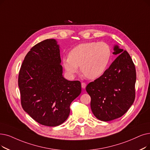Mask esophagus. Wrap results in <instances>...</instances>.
<instances>
[{
    "label": "esophagus",
    "instance_id": "esophagus-1",
    "mask_svg": "<svg viewBox=\"0 0 150 150\" xmlns=\"http://www.w3.org/2000/svg\"><path fill=\"white\" fill-rule=\"evenodd\" d=\"M86 86V84L85 83H81V87L83 89H84Z\"/></svg>",
    "mask_w": 150,
    "mask_h": 150
}]
</instances>
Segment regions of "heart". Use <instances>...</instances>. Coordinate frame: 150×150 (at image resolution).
Segmentation results:
<instances>
[{
    "mask_svg": "<svg viewBox=\"0 0 150 150\" xmlns=\"http://www.w3.org/2000/svg\"><path fill=\"white\" fill-rule=\"evenodd\" d=\"M111 58V50L105 42H86L76 45L70 50L69 57L62 59L67 72L75 75L80 70L88 79H96L103 74Z\"/></svg>",
    "mask_w": 150,
    "mask_h": 150,
    "instance_id": "1",
    "label": "heart"
}]
</instances>
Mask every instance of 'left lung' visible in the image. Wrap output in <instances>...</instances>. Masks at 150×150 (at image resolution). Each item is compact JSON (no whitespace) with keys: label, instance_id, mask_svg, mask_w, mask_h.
Here are the masks:
<instances>
[{"label":"left lung","instance_id":"left-lung-1","mask_svg":"<svg viewBox=\"0 0 150 150\" xmlns=\"http://www.w3.org/2000/svg\"><path fill=\"white\" fill-rule=\"evenodd\" d=\"M113 50V54L118 57L102 76L86 88L91 98V110L103 121L121 117L132 105L135 97L134 64L126 50L118 45H115Z\"/></svg>","mask_w":150,"mask_h":150}]
</instances>
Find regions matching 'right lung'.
<instances>
[{"label": "right lung", "mask_w": 150, "mask_h": 150, "mask_svg": "<svg viewBox=\"0 0 150 150\" xmlns=\"http://www.w3.org/2000/svg\"><path fill=\"white\" fill-rule=\"evenodd\" d=\"M59 46L47 39L32 47L24 57L18 76L21 105L40 125L54 127L66 121L70 105L81 92L79 81L62 76Z\"/></svg>", "instance_id": "obj_1"}]
</instances>
